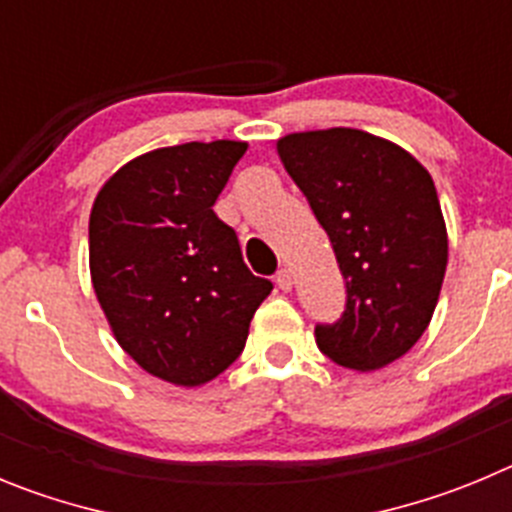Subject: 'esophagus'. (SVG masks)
<instances>
[{
  "mask_svg": "<svg viewBox=\"0 0 512 512\" xmlns=\"http://www.w3.org/2000/svg\"><path fill=\"white\" fill-rule=\"evenodd\" d=\"M275 285H278L280 290H285V293H288L290 288H293V275H290V270H278V273H275Z\"/></svg>",
  "mask_w": 512,
  "mask_h": 512,
  "instance_id": "1",
  "label": "esophagus"
}]
</instances>
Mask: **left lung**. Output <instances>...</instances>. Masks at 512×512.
I'll return each mask as SVG.
<instances>
[{
	"label": "left lung",
	"mask_w": 512,
	"mask_h": 512,
	"mask_svg": "<svg viewBox=\"0 0 512 512\" xmlns=\"http://www.w3.org/2000/svg\"><path fill=\"white\" fill-rule=\"evenodd\" d=\"M278 155L326 229L347 285L342 319L316 326L336 365L380 370L421 339L449 257L428 170L395 142L362 130L293 132Z\"/></svg>",
	"instance_id": "left-lung-1"
}]
</instances>
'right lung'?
Wrapping results in <instances>:
<instances>
[{
  "mask_svg": "<svg viewBox=\"0 0 512 512\" xmlns=\"http://www.w3.org/2000/svg\"><path fill=\"white\" fill-rule=\"evenodd\" d=\"M245 150L234 140L160 147L122 165L91 209V283L119 347L181 388L232 365L273 290L214 214Z\"/></svg>",
  "mask_w": 512,
  "mask_h": 512,
  "instance_id": "right-lung-1",
  "label": "right lung"
}]
</instances>
